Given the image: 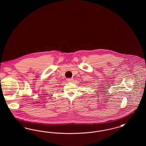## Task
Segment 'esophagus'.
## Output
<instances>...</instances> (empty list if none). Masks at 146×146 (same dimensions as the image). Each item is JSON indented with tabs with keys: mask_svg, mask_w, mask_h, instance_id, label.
I'll use <instances>...</instances> for the list:
<instances>
[{
	"mask_svg": "<svg viewBox=\"0 0 146 146\" xmlns=\"http://www.w3.org/2000/svg\"><path fill=\"white\" fill-rule=\"evenodd\" d=\"M73 79H71V78H68V79H67V81L68 82H72V81H73Z\"/></svg>",
	"mask_w": 146,
	"mask_h": 146,
	"instance_id": "esophagus-1",
	"label": "esophagus"
}]
</instances>
